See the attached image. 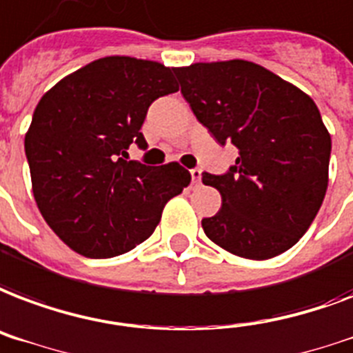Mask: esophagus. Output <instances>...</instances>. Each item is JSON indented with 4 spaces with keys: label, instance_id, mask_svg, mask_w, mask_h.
Wrapping results in <instances>:
<instances>
[{
    "label": "esophagus",
    "instance_id": "esophagus-1",
    "mask_svg": "<svg viewBox=\"0 0 353 353\" xmlns=\"http://www.w3.org/2000/svg\"><path fill=\"white\" fill-rule=\"evenodd\" d=\"M190 177H192V183H200V179H201L200 168H192V170H190Z\"/></svg>",
    "mask_w": 353,
    "mask_h": 353
}]
</instances>
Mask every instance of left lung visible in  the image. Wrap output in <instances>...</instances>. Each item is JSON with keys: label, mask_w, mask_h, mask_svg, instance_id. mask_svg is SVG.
<instances>
[{"label": "left lung", "mask_w": 353, "mask_h": 353, "mask_svg": "<svg viewBox=\"0 0 353 353\" xmlns=\"http://www.w3.org/2000/svg\"><path fill=\"white\" fill-rule=\"evenodd\" d=\"M183 98L235 165L201 181L222 196L205 235L244 259L283 254L313 224L327 188L332 137L300 88L259 64L233 59L176 70Z\"/></svg>", "instance_id": "obj_1"}]
</instances>
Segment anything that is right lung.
Segmentation results:
<instances>
[{
  "instance_id": "add662e5",
  "label": "right lung",
  "mask_w": 353,
  "mask_h": 353,
  "mask_svg": "<svg viewBox=\"0 0 353 353\" xmlns=\"http://www.w3.org/2000/svg\"><path fill=\"white\" fill-rule=\"evenodd\" d=\"M176 68L103 57L66 75L40 98L26 133L34 201L61 241L101 259L133 250L157 228L166 201L190 174L177 163L128 161L148 107L177 92Z\"/></svg>"
}]
</instances>
